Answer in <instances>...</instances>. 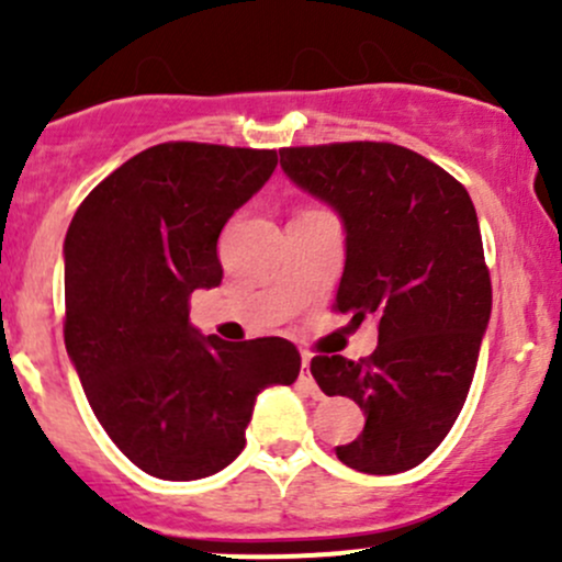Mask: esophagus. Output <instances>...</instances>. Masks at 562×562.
<instances>
[{"instance_id":"obj_1","label":"esophagus","mask_w":562,"mask_h":562,"mask_svg":"<svg viewBox=\"0 0 562 562\" xmlns=\"http://www.w3.org/2000/svg\"><path fill=\"white\" fill-rule=\"evenodd\" d=\"M302 383H304V389H307L313 396L321 394V391H317V386H315L313 375H310V356L307 353L302 356Z\"/></svg>"}]
</instances>
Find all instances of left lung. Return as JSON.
Wrapping results in <instances>:
<instances>
[{
    "label": "left lung",
    "mask_w": 562,
    "mask_h": 562,
    "mask_svg": "<svg viewBox=\"0 0 562 562\" xmlns=\"http://www.w3.org/2000/svg\"><path fill=\"white\" fill-rule=\"evenodd\" d=\"M288 179L345 225V271L334 310L378 323L367 359L315 356L328 396H350L367 422L339 462L391 475L424 462L468 400L492 313L479 217L468 190L396 144L350 140L280 151Z\"/></svg>",
    "instance_id": "left-lung-1"
}]
</instances>
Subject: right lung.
Segmentation results:
<instances>
[{"label": "right lung", "instance_id": "right-lung-1", "mask_svg": "<svg viewBox=\"0 0 562 562\" xmlns=\"http://www.w3.org/2000/svg\"><path fill=\"white\" fill-rule=\"evenodd\" d=\"M274 168V149L157 144L100 181L67 228V356L108 438L157 479L234 462L255 396L302 370L288 339L203 337L187 310L223 282L220 231Z\"/></svg>", "mask_w": 562, "mask_h": 562}]
</instances>
